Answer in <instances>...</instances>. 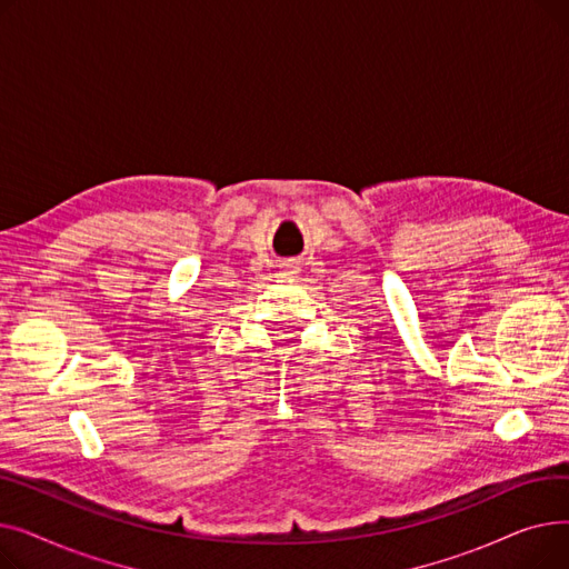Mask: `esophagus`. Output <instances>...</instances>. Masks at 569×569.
<instances>
[{
    "label": "esophagus",
    "mask_w": 569,
    "mask_h": 569,
    "mask_svg": "<svg viewBox=\"0 0 569 569\" xmlns=\"http://www.w3.org/2000/svg\"><path fill=\"white\" fill-rule=\"evenodd\" d=\"M286 274H295V272H286Z\"/></svg>",
    "instance_id": "obj_1"
}]
</instances>
